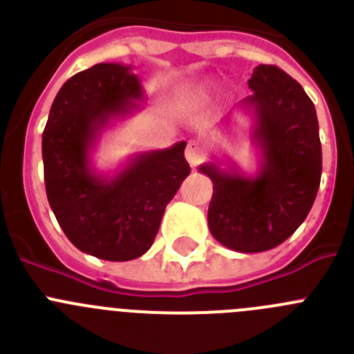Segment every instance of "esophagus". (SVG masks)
<instances>
[{
  "instance_id": "1",
  "label": "esophagus",
  "mask_w": 354,
  "mask_h": 354,
  "mask_svg": "<svg viewBox=\"0 0 354 354\" xmlns=\"http://www.w3.org/2000/svg\"><path fill=\"white\" fill-rule=\"evenodd\" d=\"M205 156V150H204V145L198 142V140H192V142L187 143L186 147V159L187 162L192 165V167H196L202 159H204Z\"/></svg>"
}]
</instances>
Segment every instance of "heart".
Returning a JSON list of instances; mask_svg holds the SVG:
<instances>
[{
    "label": "heart",
    "mask_w": 354,
    "mask_h": 354,
    "mask_svg": "<svg viewBox=\"0 0 354 354\" xmlns=\"http://www.w3.org/2000/svg\"><path fill=\"white\" fill-rule=\"evenodd\" d=\"M212 86H214V81L207 80V81H204V83H202V84H198V88H196V92H198L200 95H207L209 90H211Z\"/></svg>",
    "instance_id": "b5f03b06"
}]
</instances>
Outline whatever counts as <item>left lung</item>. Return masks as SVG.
Listing matches in <instances>:
<instances>
[{"label": "left lung", "instance_id": "left-lung-1", "mask_svg": "<svg viewBox=\"0 0 354 354\" xmlns=\"http://www.w3.org/2000/svg\"><path fill=\"white\" fill-rule=\"evenodd\" d=\"M252 90L237 106L252 113V142L261 152L259 171L246 175L232 161L200 165L212 180L209 230L241 253L282 245L305 221L321 183L323 156L314 102L298 81L274 65H259Z\"/></svg>", "mask_w": 354, "mask_h": 354}]
</instances>
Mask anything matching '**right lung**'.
Masks as SVG:
<instances>
[{"instance_id":"1","label":"right lung","mask_w":354,"mask_h":354,"mask_svg":"<svg viewBox=\"0 0 354 354\" xmlns=\"http://www.w3.org/2000/svg\"><path fill=\"white\" fill-rule=\"evenodd\" d=\"M142 101L131 65L97 64L65 81L42 134L44 180L56 220L77 250L104 261L142 257L192 171L186 142L134 154L113 175L93 170L92 150L102 131Z\"/></svg>"}]
</instances>
